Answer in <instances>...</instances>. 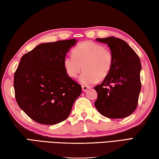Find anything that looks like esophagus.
Returning <instances> with one entry per match:
<instances>
[{
  "instance_id": "34e87169",
  "label": "esophagus",
  "mask_w": 159,
  "mask_h": 159,
  "mask_svg": "<svg viewBox=\"0 0 159 159\" xmlns=\"http://www.w3.org/2000/svg\"><path fill=\"white\" fill-rule=\"evenodd\" d=\"M89 89H90L89 86H82V90H83L84 92H86Z\"/></svg>"
}]
</instances>
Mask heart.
<instances>
[{"instance_id":"1","label":"heart","mask_w":159,"mask_h":159,"mask_svg":"<svg viewBox=\"0 0 159 159\" xmlns=\"http://www.w3.org/2000/svg\"><path fill=\"white\" fill-rule=\"evenodd\" d=\"M113 55L102 45L93 41H85L73 50V55L66 56L63 64L66 73L71 78L80 77L84 85H90L103 80L109 75L113 66Z\"/></svg>"}]
</instances>
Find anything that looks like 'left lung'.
<instances>
[{"instance_id":"obj_1","label":"left lung","mask_w":159,"mask_h":159,"mask_svg":"<svg viewBox=\"0 0 159 159\" xmlns=\"http://www.w3.org/2000/svg\"><path fill=\"white\" fill-rule=\"evenodd\" d=\"M106 43L113 55L112 69L100 85L95 86L98 99L94 103L102 115L124 118L136 110L141 89L140 60L127 42L119 38H97Z\"/></svg>"}]
</instances>
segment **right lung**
I'll use <instances>...</instances> for the list:
<instances>
[{"mask_svg":"<svg viewBox=\"0 0 159 159\" xmlns=\"http://www.w3.org/2000/svg\"><path fill=\"white\" fill-rule=\"evenodd\" d=\"M77 41L41 43L20 59L14 77L15 97L33 120L55 125L69 116L82 86L66 73L63 61Z\"/></svg>","mask_w":159,"mask_h":159,"instance_id":"obj_1","label":"right lung"}]
</instances>
